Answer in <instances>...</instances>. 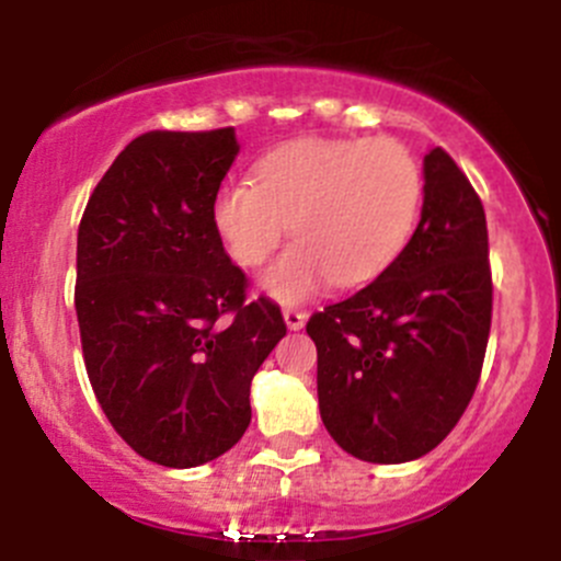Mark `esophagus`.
<instances>
[{
    "label": "esophagus",
    "mask_w": 561,
    "mask_h": 561,
    "mask_svg": "<svg viewBox=\"0 0 561 561\" xmlns=\"http://www.w3.org/2000/svg\"><path fill=\"white\" fill-rule=\"evenodd\" d=\"M282 314H285V322L290 331H301L304 325H307V309H298V307H285L282 309Z\"/></svg>",
    "instance_id": "34e87169"
}]
</instances>
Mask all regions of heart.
<instances>
[{
  "label": "heart",
  "mask_w": 561,
  "mask_h": 561,
  "mask_svg": "<svg viewBox=\"0 0 561 561\" xmlns=\"http://www.w3.org/2000/svg\"><path fill=\"white\" fill-rule=\"evenodd\" d=\"M423 203V171L393 138L293 140L254 165V181L225 184L211 222L230 257L257 268L293 244L263 274V290L282 304L314 296L333 282H371L404 252Z\"/></svg>",
  "instance_id": "b5f03b06"
}]
</instances>
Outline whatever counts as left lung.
Masks as SVG:
<instances>
[{
    "mask_svg": "<svg viewBox=\"0 0 561 561\" xmlns=\"http://www.w3.org/2000/svg\"><path fill=\"white\" fill-rule=\"evenodd\" d=\"M423 181L404 252L307 322L322 423L360 461L401 463L437 448L483 369L494 301L483 203L439 146L423 157Z\"/></svg>",
    "mask_w": 561,
    "mask_h": 561,
    "instance_id": "1",
    "label": "left lung"
}]
</instances>
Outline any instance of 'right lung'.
Returning a JSON list of instances; mask_svg holds the SVG:
<instances>
[{"mask_svg": "<svg viewBox=\"0 0 561 561\" xmlns=\"http://www.w3.org/2000/svg\"><path fill=\"white\" fill-rule=\"evenodd\" d=\"M236 129L138 135L94 186L78 228L76 312L89 382L138 456L186 469L244 437L249 386L287 333L247 298L211 203Z\"/></svg>", "mask_w": 561, "mask_h": 561, "instance_id": "right-lung-1", "label": "right lung"}]
</instances>
